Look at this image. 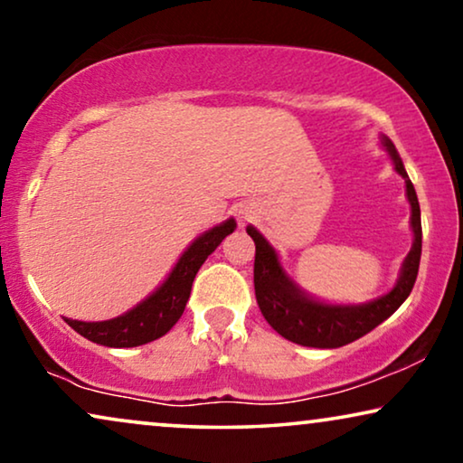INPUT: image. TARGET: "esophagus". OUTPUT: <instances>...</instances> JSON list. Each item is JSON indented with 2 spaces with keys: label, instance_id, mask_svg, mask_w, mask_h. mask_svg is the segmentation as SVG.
I'll return each instance as SVG.
<instances>
[{
  "label": "esophagus",
  "instance_id": "esophagus-1",
  "mask_svg": "<svg viewBox=\"0 0 463 463\" xmlns=\"http://www.w3.org/2000/svg\"><path fill=\"white\" fill-rule=\"evenodd\" d=\"M250 213H240V221H249Z\"/></svg>",
  "mask_w": 463,
  "mask_h": 463
}]
</instances>
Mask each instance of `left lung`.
<instances>
[{
    "label": "left lung",
    "mask_w": 463,
    "mask_h": 463,
    "mask_svg": "<svg viewBox=\"0 0 463 463\" xmlns=\"http://www.w3.org/2000/svg\"><path fill=\"white\" fill-rule=\"evenodd\" d=\"M383 145L394 160L396 173L407 183L411 225H413L415 233L413 249L404 259L401 280L388 295L379 297L377 301L364 303V306H326V303L309 299L288 280L280 263H278L276 250L265 242L261 233L255 227H246L252 242H255V297L259 309H261L263 318L269 322V326L293 344L322 347V350L352 344V341L364 337L366 333L382 325L385 318H390L413 290L421 259L420 202H417L415 187L402 166V160L398 157L394 143L388 137H383Z\"/></svg>",
    "instance_id": "1"
}]
</instances>
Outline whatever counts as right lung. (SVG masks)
<instances>
[{"label": "right lung", "mask_w": 463, "mask_h": 463, "mask_svg": "<svg viewBox=\"0 0 463 463\" xmlns=\"http://www.w3.org/2000/svg\"><path fill=\"white\" fill-rule=\"evenodd\" d=\"M233 227H236V221L230 219L223 225H217L211 232L202 233L183 252V257L175 265V269L170 271L166 282L130 312L105 322H80L67 318V325L88 341L107 347H135L162 337L185 312L194 278L202 268V263L223 242L225 236H230Z\"/></svg>", "instance_id": "1"}]
</instances>
